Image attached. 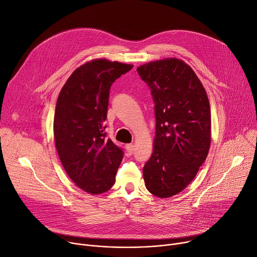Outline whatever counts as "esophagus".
Wrapping results in <instances>:
<instances>
[{"label": "esophagus", "mask_w": 257, "mask_h": 257, "mask_svg": "<svg viewBox=\"0 0 257 257\" xmlns=\"http://www.w3.org/2000/svg\"><path fill=\"white\" fill-rule=\"evenodd\" d=\"M125 149H126V152L131 155L134 153V150H135V146L133 144H126L125 145Z\"/></svg>", "instance_id": "esophagus-1"}]
</instances>
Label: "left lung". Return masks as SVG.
Returning a JSON list of instances; mask_svg holds the SVG:
<instances>
[{"instance_id":"obj_1","label":"left lung","mask_w":257,"mask_h":257,"mask_svg":"<svg viewBox=\"0 0 257 257\" xmlns=\"http://www.w3.org/2000/svg\"><path fill=\"white\" fill-rule=\"evenodd\" d=\"M154 102L153 152L143 168L148 191L166 199L182 191L204 164L211 144L207 92L193 70L178 58L137 69Z\"/></svg>"}]
</instances>
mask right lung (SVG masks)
I'll list each match as a JSON object with an SVG mask.
<instances>
[{
	"label": "right lung",
	"mask_w": 257,
	"mask_h": 257,
	"mask_svg": "<svg viewBox=\"0 0 257 257\" xmlns=\"http://www.w3.org/2000/svg\"><path fill=\"white\" fill-rule=\"evenodd\" d=\"M134 66L98 58L77 68L57 97L53 133L62 165L76 185L90 194L115 183L123 150L105 133L112 83Z\"/></svg>",
	"instance_id": "add662e5"
}]
</instances>
